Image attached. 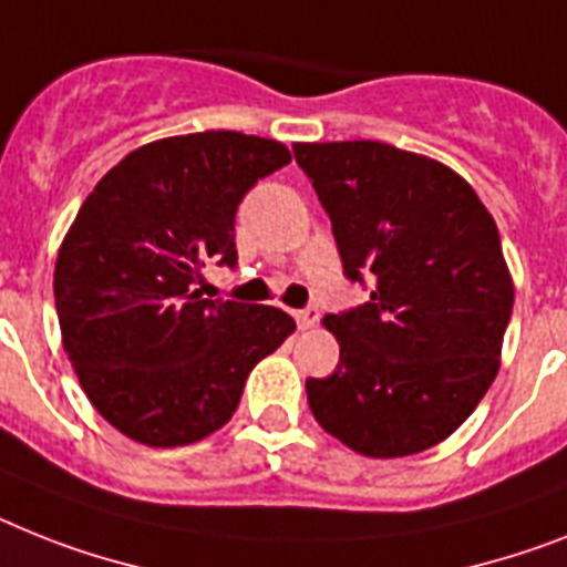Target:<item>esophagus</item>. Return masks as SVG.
<instances>
[{
  "label": "esophagus",
  "instance_id": "1",
  "mask_svg": "<svg viewBox=\"0 0 567 567\" xmlns=\"http://www.w3.org/2000/svg\"><path fill=\"white\" fill-rule=\"evenodd\" d=\"M295 321H298V327H301V330H310V327L318 324V310H316V307L298 310V312H295Z\"/></svg>",
  "mask_w": 567,
  "mask_h": 567
}]
</instances>
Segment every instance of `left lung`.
<instances>
[{"label":"left lung","instance_id":"1","mask_svg":"<svg viewBox=\"0 0 567 567\" xmlns=\"http://www.w3.org/2000/svg\"><path fill=\"white\" fill-rule=\"evenodd\" d=\"M371 301L327 316L339 368L307 379L312 417L364 457L437 446L502 364L513 278L493 214L452 167L382 142L292 144Z\"/></svg>","mask_w":567,"mask_h":567}]
</instances>
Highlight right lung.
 Listing matches in <instances>:
<instances>
[{"label": "right lung", "instance_id": "add662e5", "mask_svg": "<svg viewBox=\"0 0 567 567\" xmlns=\"http://www.w3.org/2000/svg\"><path fill=\"white\" fill-rule=\"evenodd\" d=\"M289 158L280 142L234 130L158 138L78 210L54 266L63 350L130 441L173 449L223 429L251 368L292 336L284 310L194 289L208 260L237 264V205Z\"/></svg>", "mask_w": 567, "mask_h": 567}]
</instances>
